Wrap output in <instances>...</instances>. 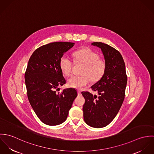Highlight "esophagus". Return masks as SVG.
Instances as JSON below:
<instances>
[{"label": "esophagus", "mask_w": 154, "mask_h": 154, "mask_svg": "<svg viewBox=\"0 0 154 154\" xmlns=\"http://www.w3.org/2000/svg\"><path fill=\"white\" fill-rule=\"evenodd\" d=\"M81 91H78V94L79 95H80V94H81Z\"/></svg>", "instance_id": "obj_1"}]
</instances>
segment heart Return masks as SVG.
<instances>
[{
    "mask_svg": "<svg viewBox=\"0 0 154 154\" xmlns=\"http://www.w3.org/2000/svg\"><path fill=\"white\" fill-rule=\"evenodd\" d=\"M73 56L75 62H82L85 63V66L82 70L83 75H73L68 79L67 84L70 87L81 89L89 83L90 77L92 81H97L103 76L106 63L99 58L98 53L89 48H83L75 51ZM73 65V62L68 56L64 55L60 58L59 66L66 76L71 74Z\"/></svg>",
    "mask_w": 154,
    "mask_h": 154,
    "instance_id": "heart-1",
    "label": "heart"
}]
</instances>
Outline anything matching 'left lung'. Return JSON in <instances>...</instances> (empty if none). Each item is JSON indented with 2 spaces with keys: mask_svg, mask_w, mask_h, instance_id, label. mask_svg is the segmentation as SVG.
Masks as SVG:
<instances>
[{
  "mask_svg": "<svg viewBox=\"0 0 154 154\" xmlns=\"http://www.w3.org/2000/svg\"><path fill=\"white\" fill-rule=\"evenodd\" d=\"M91 45L101 50L106 69L101 78L91 87L97 92L98 96L82 92L85 99L84 119L89 126L101 128L110 124L120 109L125 99L128 78L125 62L119 51L101 42Z\"/></svg>",
  "mask_w": 154,
  "mask_h": 154,
  "instance_id": "left-lung-1",
  "label": "left lung"
}]
</instances>
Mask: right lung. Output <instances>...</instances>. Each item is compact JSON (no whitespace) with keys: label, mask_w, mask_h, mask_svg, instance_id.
<instances>
[{"label":"right lung","mask_w":154,"mask_h":154,"mask_svg":"<svg viewBox=\"0 0 154 154\" xmlns=\"http://www.w3.org/2000/svg\"><path fill=\"white\" fill-rule=\"evenodd\" d=\"M75 45L54 42L41 46L30 57L25 73L29 103L44 124L56 126L63 123L78 95L74 88L57 92L66 84L59 66L60 58Z\"/></svg>","instance_id":"obj_1"}]
</instances>
